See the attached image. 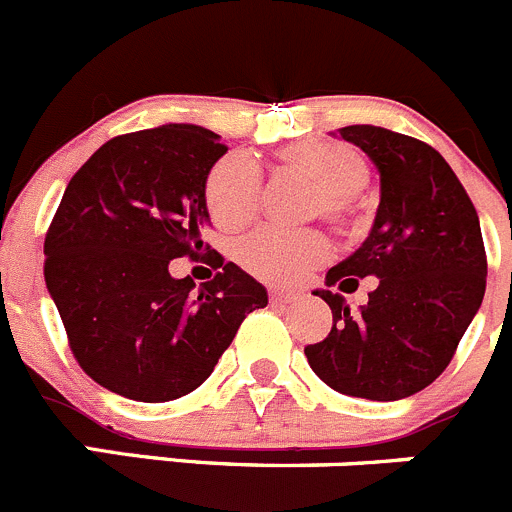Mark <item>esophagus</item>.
Instances as JSON below:
<instances>
[{"instance_id": "1", "label": "esophagus", "mask_w": 512, "mask_h": 512, "mask_svg": "<svg viewBox=\"0 0 512 512\" xmlns=\"http://www.w3.org/2000/svg\"><path fill=\"white\" fill-rule=\"evenodd\" d=\"M272 303H293L298 295L295 293H285V290H272Z\"/></svg>"}]
</instances>
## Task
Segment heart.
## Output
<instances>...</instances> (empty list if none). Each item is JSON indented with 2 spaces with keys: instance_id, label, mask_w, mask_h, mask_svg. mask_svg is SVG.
<instances>
[{
  "instance_id": "obj_1",
  "label": "heart",
  "mask_w": 512,
  "mask_h": 512,
  "mask_svg": "<svg viewBox=\"0 0 512 512\" xmlns=\"http://www.w3.org/2000/svg\"><path fill=\"white\" fill-rule=\"evenodd\" d=\"M285 169L308 176L318 184L313 209L333 222H348L356 214V194L369 184L371 169L358 148L331 138H300L275 151ZM262 176L247 156L229 154L209 169L204 199L214 224L222 229H240L260 209ZM331 245L313 229L262 227L237 247V260L255 278L267 283H295L321 265Z\"/></svg>"
}]
</instances>
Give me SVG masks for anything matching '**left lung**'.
Masks as SVG:
<instances>
[{"label": "left lung", "instance_id": "1", "mask_svg": "<svg viewBox=\"0 0 512 512\" xmlns=\"http://www.w3.org/2000/svg\"><path fill=\"white\" fill-rule=\"evenodd\" d=\"M379 171L374 227L326 285L352 292L376 277L370 303L351 314L340 293L313 290L331 305L333 326L305 346L310 369L331 389L396 401L432 384L455 356L482 305L487 278L480 219L450 164L427 143L379 126L338 131Z\"/></svg>", "mask_w": 512, "mask_h": 512}]
</instances>
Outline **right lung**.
<instances>
[{"mask_svg": "<svg viewBox=\"0 0 512 512\" xmlns=\"http://www.w3.org/2000/svg\"><path fill=\"white\" fill-rule=\"evenodd\" d=\"M227 146L166 123L116 136L70 179L45 237V283L85 374L133 401H171L209 379L265 285L204 245L209 169ZM209 254L199 291L168 272Z\"/></svg>", "mask_w": 512, "mask_h": 512, "instance_id": "obj_1", "label": "right lung"}]
</instances>
